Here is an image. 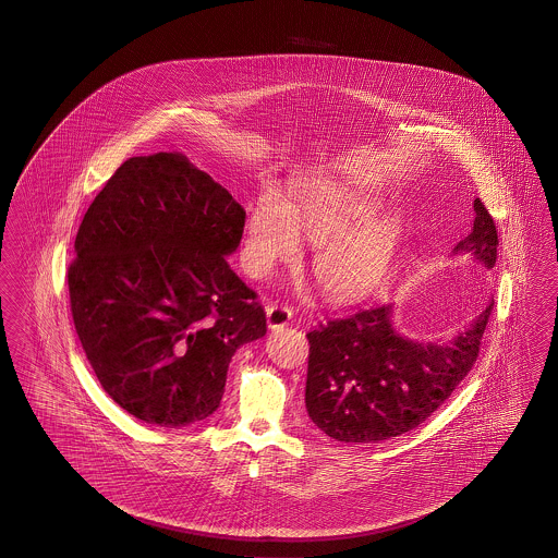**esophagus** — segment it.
Here are the masks:
<instances>
[{
    "instance_id": "esophagus-1",
    "label": "esophagus",
    "mask_w": 558,
    "mask_h": 558,
    "mask_svg": "<svg viewBox=\"0 0 558 558\" xmlns=\"http://www.w3.org/2000/svg\"><path fill=\"white\" fill-rule=\"evenodd\" d=\"M266 317H268V327L270 329H278L284 327L292 319V308L284 306V304H270L266 308Z\"/></svg>"
}]
</instances>
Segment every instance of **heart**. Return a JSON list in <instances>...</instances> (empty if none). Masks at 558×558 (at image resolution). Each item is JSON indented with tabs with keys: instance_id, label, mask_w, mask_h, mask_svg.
<instances>
[{
	"instance_id": "b5f03b06",
	"label": "heart",
	"mask_w": 558,
	"mask_h": 558,
	"mask_svg": "<svg viewBox=\"0 0 558 558\" xmlns=\"http://www.w3.org/2000/svg\"><path fill=\"white\" fill-rule=\"evenodd\" d=\"M380 208L371 190L329 180L292 187L282 203L264 196L245 222V270L266 280L299 255V239H306L315 245L311 274L317 288L338 303L357 301L385 280L403 233L399 217H376Z\"/></svg>"
}]
</instances>
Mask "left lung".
Here are the masks:
<instances>
[{
  "mask_svg": "<svg viewBox=\"0 0 558 558\" xmlns=\"http://www.w3.org/2000/svg\"><path fill=\"white\" fill-rule=\"evenodd\" d=\"M497 229L478 198L471 233L454 255L487 270L497 259ZM493 303L452 341H415L392 327V304L322 323L308 339L304 403L308 417L338 441L376 444L425 422L471 372Z\"/></svg>",
  "mask_w": 558,
  "mask_h": 558,
  "instance_id": "obj_1",
  "label": "left lung"
}]
</instances>
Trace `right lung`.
I'll return each mask as SVG.
<instances>
[{
	"label": "right lung",
	"mask_w": 558,
	"mask_h": 558,
	"mask_svg": "<svg viewBox=\"0 0 558 558\" xmlns=\"http://www.w3.org/2000/svg\"><path fill=\"white\" fill-rule=\"evenodd\" d=\"M243 227L241 204L182 153L126 159L89 204L71 315L101 387L136 420H206L236 348L266 336L257 294L227 262Z\"/></svg>",
	"instance_id": "right-lung-1"
}]
</instances>
